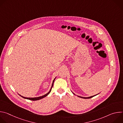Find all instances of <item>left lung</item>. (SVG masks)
Returning a JSON list of instances; mask_svg holds the SVG:
<instances>
[{"instance_id": "8db88e82", "label": "left lung", "mask_w": 123, "mask_h": 123, "mask_svg": "<svg viewBox=\"0 0 123 123\" xmlns=\"http://www.w3.org/2000/svg\"><path fill=\"white\" fill-rule=\"evenodd\" d=\"M96 95H94V96H91V97H81V96H78V97H81V98H84V99H87V98H92V97H94V96H96Z\"/></svg>"}]
</instances>
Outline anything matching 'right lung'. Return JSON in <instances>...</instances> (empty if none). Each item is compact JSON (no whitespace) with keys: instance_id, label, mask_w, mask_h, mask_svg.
Segmentation results:
<instances>
[{"instance_id":"add662e5","label":"right lung","mask_w":123,"mask_h":123,"mask_svg":"<svg viewBox=\"0 0 123 123\" xmlns=\"http://www.w3.org/2000/svg\"><path fill=\"white\" fill-rule=\"evenodd\" d=\"M55 79L54 80V81H53V82H52V86H51V88H50V91L47 93V94H46L45 95H43V96H40V97H34V98H28V97H23V96H21V95H19L20 96H21L22 97H23V98H24V99H29V100H32V101H37V100H40V99H42V98H44L45 97H46V96H47L49 93H50V92H51V89H52V86H53V85H54V81H55Z\"/></svg>"}]
</instances>
